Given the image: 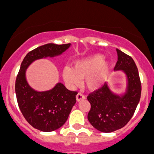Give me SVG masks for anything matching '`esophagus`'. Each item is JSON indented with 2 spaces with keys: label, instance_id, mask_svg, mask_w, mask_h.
<instances>
[{
  "label": "esophagus",
  "instance_id": "1",
  "mask_svg": "<svg viewBox=\"0 0 154 154\" xmlns=\"http://www.w3.org/2000/svg\"><path fill=\"white\" fill-rule=\"evenodd\" d=\"M84 99H85V96L81 94H77V96H76V100H77V102H79V101L82 100H84Z\"/></svg>",
  "mask_w": 154,
  "mask_h": 154
}]
</instances>
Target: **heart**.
Masks as SVG:
<instances>
[{"label":"heart","instance_id":"1","mask_svg":"<svg viewBox=\"0 0 154 154\" xmlns=\"http://www.w3.org/2000/svg\"><path fill=\"white\" fill-rule=\"evenodd\" d=\"M104 58L103 54H96L80 59L74 62V67H63V79L71 87L78 86L80 79H85V85L88 89H98L106 82L111 68L110 62L104 60Z\"/></svg>","mask_w":154,"mask_h":154}]
</instances>
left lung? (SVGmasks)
Listing matches in <instances>:
<instances>
[{
	"instance_id": "left-lung-1",
	"label": "left lung",
	"mask_w": 154,
	"mask_h": 154,
	"mask_svg": "<svg viewBox=\"0 0 154 154\" xmlns=\"http://www.w3.org/2000/svg\"><path fill=\"white\" fill-rule=\"evenodd\" d=\"M115 71H122L126 86L121 93L113 92L108 83L87 100L91 105L87 119L97 131L110 133L122 128L131 120L140 99L141 84L137 67L131 57L117 49Z\"/></svg>"
}]
</instances>
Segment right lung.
I'll use <instances>...</instances> for the list:
<instances>
[{"instance_id": "add662e5", "label": "right lung", "mask_w": 154, "mask_h": 154, "mask_svg": "<svg viewBox=\"0 0 154 154\" xmlns=\"http://www.w3.org/2000/svg\"><path fill=\"white\" fill-rule=\"evenodd\" d=\"M70 46L44 44L29 52L20 64L15 82L17 100L26 120L39 131L51 132L61 127L75 104L77 93L67 90L60 82L48 91H37L27 82V70L35 60L60 56Z\"/></svg>"}]
</instances>
